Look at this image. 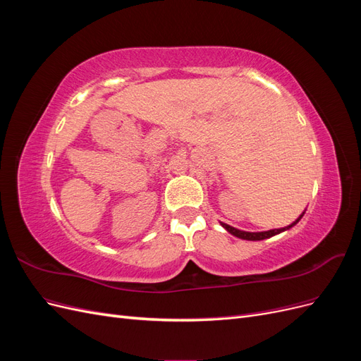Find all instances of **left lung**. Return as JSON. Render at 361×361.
Masks as SVG:
<instances>
[{"label": "left lung", "mask_w": 361, "mask_h": 361, "mask_svg": "<svg viewBox=\"0 0 361 361\" xmlns=\"http://www.w3.org/2000/svg\"><path fill=\"white\" fill-rule=\"evenodd\" d=\"M302 215H304V212L297 218V220H295L292 224H289V226H286V227H281V228H272V231H267V232H244V231H239V228H235V227H232V226H228V224H226V223H221V226L226 228V231L228 232V233H232L233 236H236V238H241V239H247V241H262V239H267V238H271V236H274V235H279V233H281V232H285V231H289L290 227H293L295 224H297L301 218H302Z\"/></svg>", "instance_id": "8db88e82"}]
</instances>
